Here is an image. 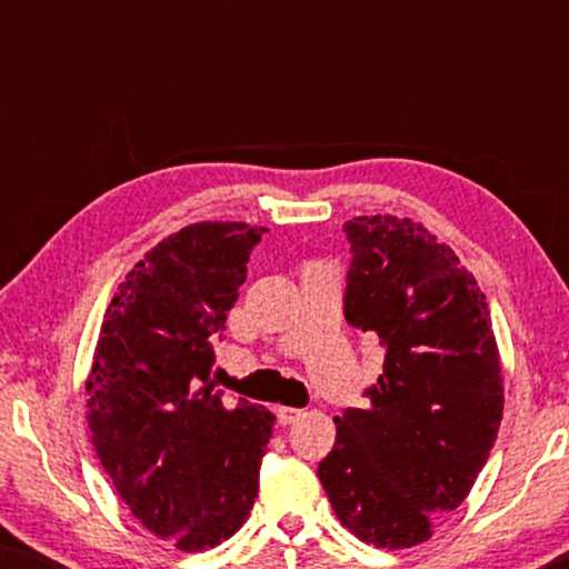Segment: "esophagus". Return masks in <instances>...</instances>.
<instances>
[{
    "label": "esophagus",
    "instance_id": "34e87169",
    "mask_svg": "<svg viewBox=\"0 0 569 569\" xmlns=\"http://www.w3.org/2000/svg\"><path fill=\"white\" fill-rule=\"evenodd\" d=\"M300 417H302V409H295V407H277L279 425H292V422H298Z\"/></svg>",
    "mask_w": 569,
    "mask_h": 569
}]
</instances>
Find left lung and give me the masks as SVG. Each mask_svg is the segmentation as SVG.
<instances>
[{
    "label": "left lung",
    "mask_w": 569,
    "mask_h": 569,
    "mask_svg": "<svg viewBox=\"0 0 569 569\" xmlns=\"http://www.w3.org/2000/svg\"><path fill=\"white\" fill-rule=\"evenodd\" d=\"M352 251L345 318L386 349L370 407L333 417L318 479L341 526L409 549L469 497L502 422V368L471 271L409 217L345 222Z\"/></svg>",
    "instance_id": "obj_1"
}]
</instances>
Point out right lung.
Returning <instances> with one entry per match:
<instances>
[{
    "instance_id": "add662e5",
    "label": "right lung",
    "mask_w": 569,
    "mask_h": 569,
    "mask_svg": "<svg viewBox=\"0 0 569 569\" xmlns=\"http://www.w3.org/2000/svg\"><path fill=\"white\" fill-rule=\"evenodd\" d=\"M267 228L197 222L152 248L119 284L88 376L92 446L116 492L181 551L228 541L259 492L274 415L224 407L212 341Z\"/></svg>"
}]
</instances>
